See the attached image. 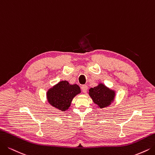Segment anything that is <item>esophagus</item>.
Returning <instances> with one entry per match:
<instances>
[{
  "label": "esophagus",
  "mask_w": 155,
  "mask_h": 155,
  "mask_svg": "<svg viewBox=\"0 0 155 155\" xmlns=\"http://www.w3.org/2000/svg\"><path fill=\"white\" fill-rule=\"evenodd\" d=\"M81 89H82V91L83 93H86V91H87V90H88V86L86 85V84H84L81 87Z\"/></svg>",
  "instance_id": "1"
}]
</instances>
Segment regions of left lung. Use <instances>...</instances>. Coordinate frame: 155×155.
Instances as JSON below:
<instances>
[{
    "label": "left lung",
    "instance_id": "obj_1",
    "mask_svg": "<svg viewBox=\"0 0 155 155\" xmlns=\"http://www.w3.org/2000/svg\"><path fill=\"white\" fill-rule=\"evenodd\" d=\"M89 95L95 104L101 109L106 107L114 100L115 93L102 84L89 90Z\"/></svg>",
    "mask_w": 155,
    "mask_h": 155
}]
</instances>
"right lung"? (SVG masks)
Here are the masks:
<instances>
[{"mask_svg": "<svg viewBox=\"0 0 155 155\" xmlns=\"http://www.w3.org/2000/svg\"><path fill=\"white\" fill-rule=\"evenodd\" d=\"M81 92L77 84H70L67 81L59 82L47 92L49 103L62 111L69 109L74 97Z\"/></svg>", "mask_w": 155, "mask_h": 155, "instance_id": "1", "label": "right lung"}]
</instances>
